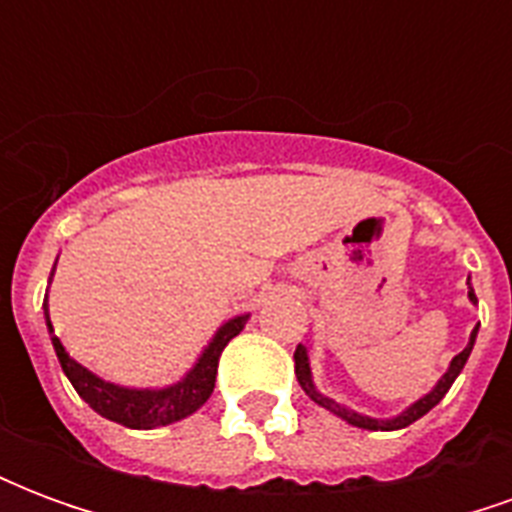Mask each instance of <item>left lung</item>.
<instances>
[{"label":"left lung","instance_id":"obj_1","mask_svg":"<svg viewBox=\"0 0 512 512\" xmlns=\"http://www.w3.org/2000/svg\"><path fill=\"white\" fill-rule=\"evenodd\" d=\"M469 299L477 304V296H474V290L469 288ZM474 337H477V329L472 332V337H469V345L463 348L461 354L455 356L450 362V370L441 376V381L433 389H430L428 395L419 397L414 406H408L403 414H397V417L392 419H373V417H362V414H356V411H351V408L340 406V403H334V400H329V397H323L318 389H315V384H312V373H310V359H307V348L304 345H299L296 348V354H293V359H296V378H299L301 389L307 392V395L318 403V406L329 408L332 414H337V417H343L348 425H356V428H365V430H400L406 428V425H411V422H417L419 417H425L430 408L439 403L441 397L450 392L452 381L458 378V373L463 370V365H466V359H469V354H472L474 348Z\"/></svg>","mask_w":512,"mask_h":512}]
</instances>
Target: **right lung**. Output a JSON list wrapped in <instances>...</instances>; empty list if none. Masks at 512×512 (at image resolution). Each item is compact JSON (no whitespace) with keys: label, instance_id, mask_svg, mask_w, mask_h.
I'll use <instances>...</instances> for the list:
<instances>
[{"label":"right lung","instance_id":"obj_1","mask_svg":"<svg viewBox=\"0 0 512 512\" xmlns=\"http://www.w3.org/2000/svg\"><path fill=\"white\" fill-rule=\"evenodd\" d=\"M43 307H46V301H43ZM246 318L249 315H238L233 321L224 323L211 340V345L202 351L197 365L186 373V378H180L178 384L167 386V389H126V386L109 384L104 378L93 376L76 359H71L68 351L62 348L57 334H51V343H54V351H57V359H60L62 373L68 376L73 389L79 392V397L87 406L98 411L101 417L117 422V425H126V428L134 430H150L189 417L211 397L213 386H216L219 356H222V351L235 334L244 329ZM46 323H49V332H54L49 310H46Z\"/></svg>","mask_w":512,"mask_h":512}]
</instances>
